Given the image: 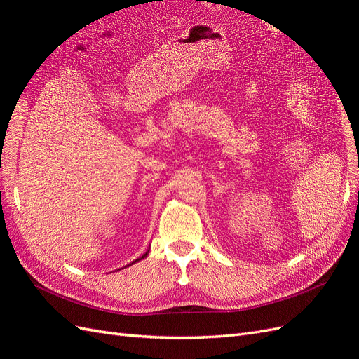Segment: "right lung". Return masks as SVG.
Listing matches in <instances>:
<instances>
[{"label":"right lung","instance_id":"1","mask_svg":"<svg viewBox=\"0 0 359 359\" xmlns=\"http://www.w3.org/2000/svg\"><path fill=\"white\" fill-rule=\"evenodd\" d=\"M144 256H147V255H144ZM144 256H142V257H144ZM137 260H140V259H136V260H135V262H132V264H130V265H133V264H136V262H137Z\"/></svg>","mask_w":359,"mask_h":359}]
</instances>
